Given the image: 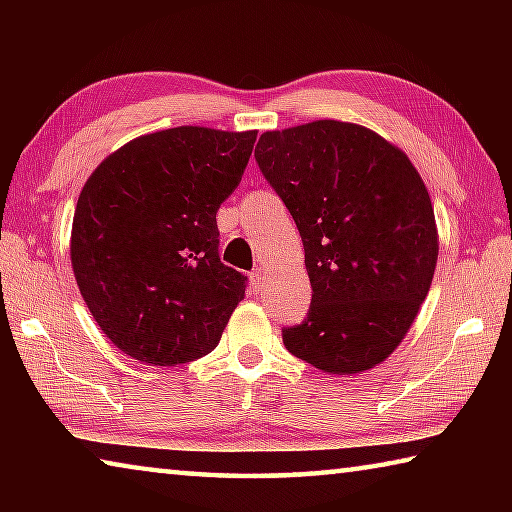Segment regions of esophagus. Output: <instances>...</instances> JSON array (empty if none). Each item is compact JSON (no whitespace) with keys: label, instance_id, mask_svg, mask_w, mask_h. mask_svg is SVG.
Returning <instances> with one entry per match:
<instances>
[{"label":"esophagus","instance_id":"esophagus-1","mask_svg":"<svg viewBox=\"0 0 512 512\" xmlns=\"http://www.w3.org/2000/svg\"><path fill=\"white\" fill-rule=\"evenodd\" d=\"M250 282H253V289H255V291H259V289L264 287V284H266V271H264L262 266L255 268V271L250 273Z\"/></svg>","mask_w":512,"mask_h":512}]
</instances>
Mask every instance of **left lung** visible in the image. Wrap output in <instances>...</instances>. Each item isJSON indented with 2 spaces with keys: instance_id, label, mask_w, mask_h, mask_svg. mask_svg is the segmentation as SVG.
Returning <instances> with one entry per match:
<instances>
[{
  "instance_id": "1",
  "label": "left lung",
  "mask_w": 512,
  "mask_h": 512,
  "mask_svg": "<svg viewBox=\"0 0 512 512\" xmlns=\"http://www.w3.org/2000/svg\"><path fill=\"white\" fill-rule=\"evenodd\" d=\"M255 160L305 246L311 305L287 350L329 375L384 361L427 298L438 230L427 187L384 137L320 119L259 137Z\"/></svg>"
}]
</instances>
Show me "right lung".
I'll return each instance as SVG.
<instances>
[{
    "label": "right lung",
    "instance_id": "1",
    "mask_svg": "<svg viewBox=\"0 0 512 512\" xmlns=\"http://www.w3.org/2000/svg\"><path fill=\"white\" fill-rule=\"evenodd\" d=\"M257 131L178 126L108 155L72 223V268L103 334L149 366L201 359L221 341L248 277L219 257L216 212Z\"/></svg>",
    "mask_w": 512,
    "mask_h": 512
}]
</instances>
